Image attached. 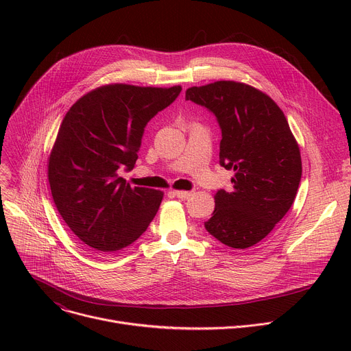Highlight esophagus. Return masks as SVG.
<instances>
[{
    "instance_id": "obj_1",
    "label": "esophagus",
    "mask_w": 351,
    "mask_h": 351,
    "mask_svg": "<svg viewBox=\"0 0 351 351\" xmlns=\"http://www.w3.org/2000/svg\"><path fill=\"white\" fill-rule=\"evenodd\" d=\"M193 191H184V190H173V194L178 197V198H182V199H186L191 195Z\"/></svg>"
}]
</instances>
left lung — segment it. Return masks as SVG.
I'll return each instance as SVG.
<instances>
[{
    "label": "left lung",
    "instance_id": "1",
    "mask_svg": "<svg viewBox=\"0 0 351 351\" xmlns=\"http://www.w3.org/2000/svg\"><path fill=\"white\" fill-rule=\"evenodd\" d=\"M186 99L215 115L222 132L219 164L234 171L233 190L217 191L204 226L228 247H252L290 210L302 179V157L286 117L265 93L232 80L190 87Z\"/></svg>",
    "mask_w": 351,
    "mask_h": 351
}]
</instances>
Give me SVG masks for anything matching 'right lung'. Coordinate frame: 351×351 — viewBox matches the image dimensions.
<instances>
[{
	"label": "right lung",
	"instance_id": "obj_1",
	"mask_svg": "<svg viewBox=\"0 0 351 351\" xmlns=\"http://www.w3.org/2000/svg\"><path fill=\"white\" fill-rule=\"evenodd\" d=\"M182 87L107 84L66 112L48 160V182L58 213L91 248L114 253L137 240L162 202V191L132 187L144 128L169 107Z\"/></svg>",
	"mask_w": 351,
	"mask_h": 351
}]
</instances>
